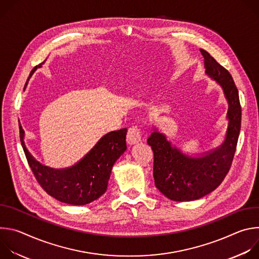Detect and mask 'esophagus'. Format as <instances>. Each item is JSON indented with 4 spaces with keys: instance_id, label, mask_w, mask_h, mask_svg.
Wrapping results in <instances>:
<instances>
[{
    "instance_id": "esophagus-1",
    "label": "esophagus",
    "mask_w": 259,
    "mask_h": 259,
    "mask_svg": "<svg viewBox=\"0 0 259 259\" xmlns=\"http://www.w3.org/2000/svg\"><path fill=\"white\" fill-rule=\"evenodd\" d=\"M126 140L128 144H136L140 141V132L136 126H132L131 128H129Z\"/></svg>"
}]
</instances>
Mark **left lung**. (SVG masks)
Returning <instances> with one entry per match:
<instances>
[{
  "instance_id": "left-lung-1",
  "label": "left lung",
  "mask_w": 259,
  "mask_h": 259,
  "mask_svg": "<svg viewBox=\"0 0 259 259\" xmlns=\"http://www.w3.org/2000/svg\"><path fill=\"white\" fill-rule=\"evenodd\" d=\"M200 51L204 57L206 75L221 87L228 101L229 125L224 142L198 156L182 153L154 127L147 143L154 152L155 184L165 197L176 202L201 199L223 182L231 168L241 129L239 92L231 73L207 51Z\"/></svg>"
}]
</instances>
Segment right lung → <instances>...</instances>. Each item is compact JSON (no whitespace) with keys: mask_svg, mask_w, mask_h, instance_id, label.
Wrapping results in <instances>:
<instances>
[{"mask_svg":"<svg viewBox=\"0 0 259 259\" xmlns=\"http://www.w3.org/2000/svg\"><path fill=\"white\" fill-rule=\"evenodd\" d=\"M43 63L32 68L24 89L32 73ZM19 133L26 160L40 186L54 199L69 205H86L100 198L107 190L114 164L127 150V129L123 128L103 135L75 165L54 169L42 165L27 151L21 125Z\"/></svg>","mask_w":259,"mask_h":259,"instance_id":"right-lung-1","label":"right lung"}]
</instances>
